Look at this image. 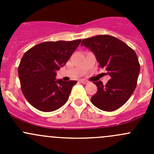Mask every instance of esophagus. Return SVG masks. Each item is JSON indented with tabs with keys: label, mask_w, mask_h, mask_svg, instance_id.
<instances>
[{
	"label": "esophagus",
	"mask_w": 154,
	"mask_h": 154,
	"mask_svg": "<svg viewBox=\"0 0 154 154\" xmlns=\"http://www.w3.org/2000/svg\"><path fill=\"white\" fill-rule=\"evenodd\" d=\"M80 82H81L83 84H88V83H89V82H88V80H80Z\"/></svg>",
	"instance_id": "34e87169"
}]
</instances>
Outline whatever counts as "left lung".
<instances>
[{
    "mask_svg": "<svg viewBox=\"0 0 154 154\" xmlns=\"http://www.w3.org/2000/svg\"><path fill=\"white\" fill-rule=\"evenodd\" d=\"M81 45L94 53L99 67L105 68L110 76L106 85L94 82L97 91L91 97V103L103 111L118 109L129 100L137 84L140 65L136 52L124 42L109 35L85 38Z\"/></svg>",
    "mask_w": 154,
    "mask_h": 154,
    "instance_id": "8db88e82",
    "label": "left lung"
}]
</instances>
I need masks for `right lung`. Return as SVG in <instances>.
Here are the masks:
<instances>
[{
    "instance_id": "add662e5",
    "label": "right lung",
    "mask_w": 154,
    "mask_h": 154,
    "mask_svg": "<svg viewBox=\"0 0 154 154\" xmlns=\"http://www.w3.org/2000/svg\"><path fill=\"white\" fill-rule=\"evenodd\" d=\"M80 42H45L24 54L18 66V77L23 94L32 106L52 112L67 102L77 81L56 80V72L66 65Z\"/></svg>"
}]
</instances>
